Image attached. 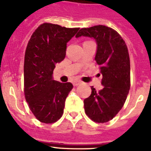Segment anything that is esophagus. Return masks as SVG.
<instances>
[{
	"mask_svg": "<svg viewBox=\"0 0 151 151\" xmlns=\"http://www.w3.org/2000/svg\"><path fill=\"white\" fill-rule=\"evenodd\" d=\"M81 81H73V85H74V86H78V85H81Z\"/></svg>",
	"mask_w": 151,
	"mask_h": 151,
	"instance_id": "34e87169",
	"label": "esophagus"
}]
</instances>
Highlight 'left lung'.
I'll list each match as a JSON object with an SVG mask.
<instances>
[{"mask_svg":"<svg viewBox=\"0 0 151 151\" xmlns=\"http://www.w3.org/2000/svg\"><path fill=\"white\" fill-rule=\"evenodd\" d=\"M93 37L97 42L95 60L103 75V89L84 100L85 114L97 123H105L122 110L130 89V59L128 48L122 36L110 27L98 25L82 28L76 37Z\"/></svg>","mask_w":151,"mask_h":151,"instance_id":"left-lung-1","label":"left lung"}]
</instances>
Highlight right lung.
<instances>
[{"label":"right lung","instance_id":"right-lung-1","mask_svg":"<svg viewBox=\"0 0 151 151\" xmlns=\"http://www.w3.org/2000/svg\"><path fill=\"white\" fill-rule=\"evenodd\" d=\"M78 29L45 22L28 41L24 57V95L29 110L42 123H54L63 114L73 85L53 80L52 73L55 64L65 58L66 43Z\"/></svg>","mask_w":151,"mask_h":151}]
</instances>
